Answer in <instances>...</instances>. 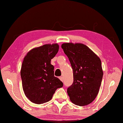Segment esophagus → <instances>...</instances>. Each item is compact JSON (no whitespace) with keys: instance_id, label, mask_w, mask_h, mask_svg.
Wrapping results in <instances>:
<instances>
[{"instance_id":"esophagus-1","label":"esophagus","mask_w":123,"mask_h":123,"mask_svg":"<svg viewBox=\"0 0 123 123\" xmlns=\"http://www.w3.org/2000/svg\"><path fill=\"white\" fill-rule=\"evenodd\" d=\"M59 79H60V80L61 81H63V78H62V76H60Z\"/></svg>"}]
</instances>
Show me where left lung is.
Returning a JSON list of instances; mask_svg holds the SVG:
<instances>
[{"mask_svg":"<svg viewBox=\"0 0 123 123\" xmlns=\"http://www.w3.org/2000/svg\"><path fill=\"white\" fill-rule=\"evenodd\" d=\"M73 70L74 81L67 89L70 101L84 106L97 96L101 86L103 71L100 58L82 43H64L61 45Z\"/></svg>","mask_w":123,"mask_h":123,"instance_id":"obj_1","label":"left lung"}]
</instances>
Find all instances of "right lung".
I'll return each instance as SVG.
<instances>
[{
    "instance_id": "right-lung-1",
    "label": "right lung",
    "mask_w": 123,
    "mask_h": 123,
    "mask_svg": "<svg viewBox=\"0 0 123 123\" xmlns=\"http://www.w3.org/2000/svg\"><path fill=\"white\" fill-rule=\"evenodd\" d=\"M59 49L57 43L47 44L33 48L23 61L20 76L25 96L36 104L50 100L57 88L63 86L59 78L54 76L51 60Z\"/></svg>"
}]
</instances>
